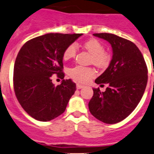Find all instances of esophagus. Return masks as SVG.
Returning <instances> with one entry per match:
<instances>
[{
  "mask_svg": "<svg viewBox=\"0 0 154 154\" xmlns=\"http://www.w3.org/2000/svg\"><path fill=\"white\" fill-rule=\"evenodd\" d=\"M84 87L83 85H82V84H79L78 83L76 85V88L77 89H81V88H82Z\"/></svg>",
  "mask_w": 154,
  "mask_h": 154,
  "instance_id": "esophagus-1",
  "label": "esophagus"
}]
</instances>
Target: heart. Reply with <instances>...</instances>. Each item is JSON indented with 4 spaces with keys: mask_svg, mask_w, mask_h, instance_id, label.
Instances as JSON below:
<instances>
[{
    "mask_svg": "<svg viewBox=\"0 0 154 154\" xmlns=\"http://www.w3.org/2000/svg\"><path fill=\"white\" fill-rule=\"evenodd\" d=\"M83 47L91 54V61L98 67H105L108 66L110 62L111 56L108 51L104 50V45L102 42L96 39H91L85 41ZM76 54V48L74 45H70L63 51V60H68L75 57ZM69 76L75 80L82 82H88L91 78L95 76V71L91 67H84L75 66L69 69Z\"/></svg>",
    "mask_w": 154,
    "mask_h": 154,
    "instance_id": "heart-1",
    "label": "heart"
}]
</instances>
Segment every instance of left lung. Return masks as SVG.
I'll list each match as a JSON object with an SVG mask.
<instances>
[{"label": "left lung", "mask_w": 154, "mask_h": 154, "mask_svg": "<svg viewBox=\"0 0 154 154\" xmlns=\"http://www.w3.org/2000/svg\"><path fill=\"white\" fill-rule=\"evenodd\" d=\"M108 41L113 51L109 67L95 80L108 84L106 91L94 88L88 103L91 115L109 124L128 117L138 106L147 82V67L142 54L132 42L112 33H94Z\"/></svg>", "instance_id": "1"}]
</instances>
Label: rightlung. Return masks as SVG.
<instances>
[{
  "label": "right lung",
  "instance_id": "add662e5",
  "mask_svg": "<svg viewBox=\"0 0 154 154\" xmlns=\"http://www.w3.org/2000/svg\"><path fill=\"white\" fill-rule=\"evenodd\" d=\"M82 33H47L25 42L18 53L13 70L16 98L30 116L49 121L64 112L76 85L63 79V54ZM63 79L55 86L51 77Z\"/></svg>",
  "mask_w": 154,
  "mask_h": 154
}]
</instances>
